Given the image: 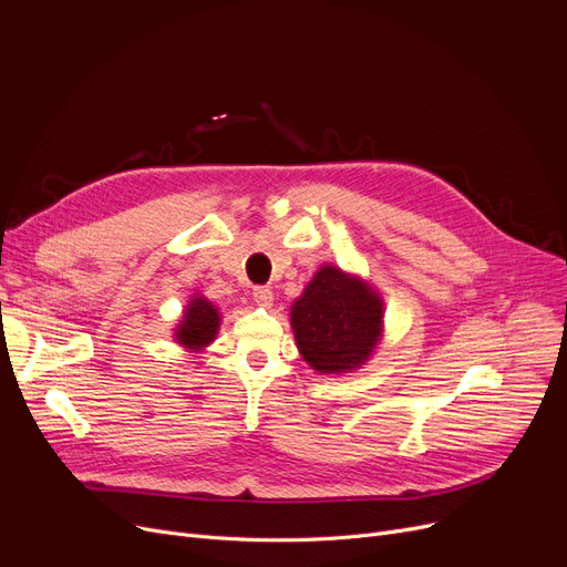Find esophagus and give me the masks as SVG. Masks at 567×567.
<instances>
[{
  "mask_svg": "<svg viewBox=\"0 0 567 567\" xmlns=\"http://www.w3.org/2000/svg\"><path fill=\"white\" fill-rule=\"evenodd\" d=\"M252 299H255V303H257L259 308H271V306H274V291L268 289V287H257V289L252 291Z\"/></svg>",
  "mask_w": 567,
  "mask_h": 567,
  "instance_id": "obj_1",
  "label": "esophagus"
}]
</instances>
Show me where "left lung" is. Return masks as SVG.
<instances>
[{
    "label": "left lung",
    "instance_id": "1",
    "mask_svg": "<svg viewBox=\"0 0 567 567\" xmlns=\"http://www.w3.org/2000/svg\"><path fill=\"white\" fill-rule=\"evenodd\" d=\"M383 299L361 276L323 264L291 303V331L319 374L363 368L383 338Z\"/></svg>",
    "mask_w": 567,
    "mask_h": 567
}]
</instances>
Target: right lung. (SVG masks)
<instances>
[{"mask_svg":"<svg viewBox=\"0 0 567 567\" xmlns=\"http://www.w3.org/2000/svg\"><path fill=\"white\" fill-rule=\"evenodd\" d=\"M220 310L202 293H193L182 321L174 326V342L190 353L204 351L220 331Z\"/></svg>","mask_w":567,"mask_h":567,"instance_id":"add662e5","label":"right lung"}]
</instances>
